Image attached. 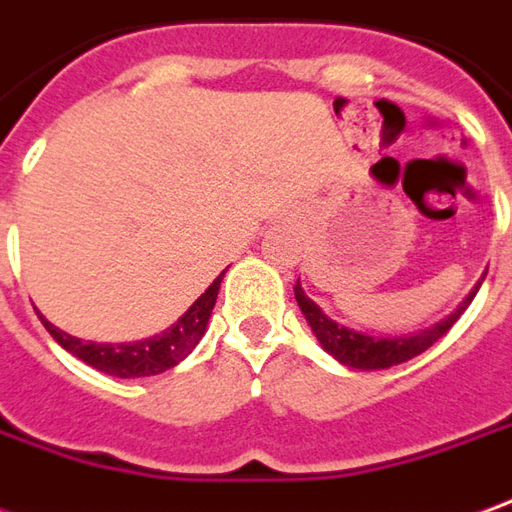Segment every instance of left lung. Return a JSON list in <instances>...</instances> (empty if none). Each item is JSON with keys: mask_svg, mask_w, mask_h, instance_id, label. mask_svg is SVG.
Instances as JSON below:
<instances>
[{"mask_svg": "<svg viewBox=\"0 0 512 512\" xmlns=\"http://www.w3.org/2000/svg\"><path fill=\"white\" fill-rule=\"evenodd\" d=\"M477 291H480V288H474V293L468 296L466 302L457 307L455 313L446 318V321L435 324L432 330L418 332V335H410V338H374V335H363V332L349 330V327H338L332 318H327L318 310V305L313 299H307L299 282L293 285L296 302L302 307L310 330L316 332L318 343H321L338 363H343V366L349 368H363V371L399 366V363H405L410 357L421 355L424 349H430L432 343L438 341V338H443L446 332L455 327V321L463 316V310L471 305V299L477 296Z\"/></svg>", "mask_w": 512, "mask_h": 512, "instance_id": "1", "label": "left lung"}]
</instances>
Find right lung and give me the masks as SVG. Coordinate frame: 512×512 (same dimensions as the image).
<instances>
[{
	"mask_svg": "<svg viewBox=\"0 0 512 512\" xmlns=\"http://www.w3.org/2000/svg\"><path fill=\"white\" fill-rule=\"evenodd\" d=\"M221 271L219 277L213 280V285L207 288L199 299H196L191 310L171 327V330L160 332L149 341H135V343H94V341H80L69 332L57 330L55 324H49L44 316V327L49 330V335L55 338L66 352H71L74 357H80L82 363L94 366L96 371H105L110 377H149V374H160V371H169L180 360L191 355L196 343L202 341L207 327V318H210V310L216 305V296H219L221 288Z\"/></svg>",
	"mask_w": 512,
	"mask_h": 512,
	"instance_id": "obj_1",
	"label": "right lung"
}]
</instances>
